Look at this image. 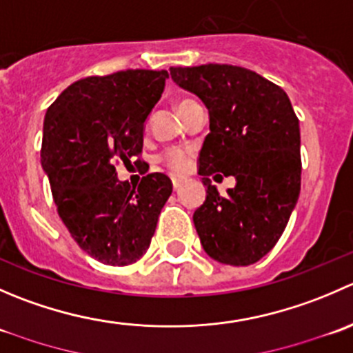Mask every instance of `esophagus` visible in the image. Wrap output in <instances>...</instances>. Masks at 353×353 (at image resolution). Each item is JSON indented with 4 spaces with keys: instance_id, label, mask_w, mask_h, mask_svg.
I'll return each mask as SVG.
<instances>
[{
    "instance_id": "1",
    "label": "esophagus",
    "mask_w": 353,
    "mask_h": 353,
    "mask_svg": "<svg viewBox=\"0 0 353 353\" xmlns=\"http://www.w3.org/2000/svg\"><path fill=\"white\" fill-rule=\"evenodd\" d=\"M181 183H183V181L177 179V177H172V188H174V190H179Z\"/></svg>"
}]
</instances>
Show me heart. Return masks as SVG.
<instances>
[{
    "label": "heart",
    "instance_id": "obj_1",
    "mask_svg": "<svg viewBox=\"0 0 353 353\" xmlns=\"http://www.w3.org/2000/svg\"><path fill=\"white\" fill-rule=\"evenodd\" d=\"M193 101L190 99H184L177 104V109H183L184 105L191 104ZM162 162L165 163V167L169 170H172L174 174H184L190 170L191 163H193V154L186 148H170L165 154L162 155Z\"/></svg>",
    "mask_w": 353,
    "mask_h": 353
}]
</instances>
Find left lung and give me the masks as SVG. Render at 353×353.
I'll list each match as a JSON object with an SVG mask.
<instances>
[{
	"label": "left lung",
	"instance_id": "8db88e82",
	"mask_svg": "<svg viewBox=\"0 0 353 353\" xmlns=\"http://www.w3.org/2000/svg\"><path fill=\"white\" fill-rule=\"evenodd\" d=\"M170 77L210 114L199 152L206 199L193 215L203 249L225 265H252L279 243L301 193V130L290 99L241 66H176ZM215 172L238 179L227 197L211 186Z\"/></svg>",
	"mask_w": 353,
	"mask_h": 353
}]
</instances>
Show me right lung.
I'll use <instances>...</instances> for the list:
<instances>
[{"instance_id": "1", "label": "right lung", "mask_w": 353, "mask_h": 353, "mask_svg": "<svg viewBox=\"0 0 353 353\" xmlns=\"http://www.w3.org/2000/svg\"><path fill=\"white\" fill-rule=\"evenodd\" d=\"M167 77L165 70H124L81 78L46 112L41 162L56 208L78 245L104 265L143 256L172 193L162 172L147 174L138 186L116 174L117 163L141 155L143 123Z\"/></svg>"}]
</instances>
